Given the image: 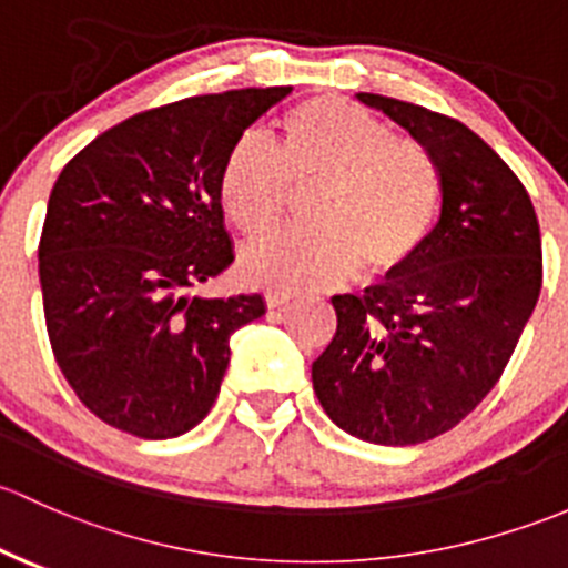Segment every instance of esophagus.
I'll return each instance as SVG.
<instances>
[{
    "mask_svg": "<svg viewBox=\"0 0 568 568\" xmlns=\"http://www.w3.org/2000/svg\"><path fill=\"white\" fill-rule=\"evenodd\" d=\"M292 292L290 290H267L265 292V303H267V308H278V306H284V303H290L292 301Z\"/></svg>",
    "mask_w": 568,
    "mask_h": 568,
    "instance_id": "34e87169",
    "label": "esophagus"
}]
</instances>
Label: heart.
I'll return each instance as SVG.
<instances>
[{
    "mask_svg": "<svg viewBox=\"0 0 568 568\" xmlns=\"http://www.w3.org/2000/svg\"><path fill=\"white\" fill-rule=\"evenodd\" d=\"M286 183L320 185L306 210L314 226L251 245L241 260L248 282L278 290L405 271L440 213L435 158L342 95H314L286 111L276 150L241 139L221 163L219 202L243 237L260 241L282 224Z\"/></svg>",
    "mask_w": 568,
    "mask_h": 568,
    "instance_id": "heart-1",
    "label": "heart"
}]
</instances>
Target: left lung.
<instances>
[{"label":"left lung","mask_w":568,"mask_h":568,"mask_svg":"<svg viewBox=\"0 0 568 568\" xmlns=\"http://www.w3.org/2000/svg\"><path fill=\"white\" fill-rule=\"evenodd\" d=\"M435 158L440 219L420 254L364 295H333L312 364L327 418L358 440H432L495 388L541 292L536 210L503 158L452 116L358 92Z\"/></svg>","instance_id":"obj_1"}]
</instances>
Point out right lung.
<instances>
[{"instance_id": "obj_1", "label": "right lung", "mask_w": 568, "mask_h": 568, "mask_svg": "<svg viewBox=\"0 0 568 568\" xmlns=\"http://www.w3.org/2000/svg\"><path fill=\"white\" fill-rule=\"evenodd\" d=\"M292 87L142 111L92 139L51 189L40 286L51 349L84 407L169 440L210 413L230 336L265 297L194 292L235 260L219 202L226 153Z\"/></svg>"}]
</instances>
